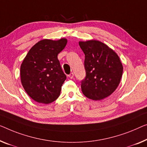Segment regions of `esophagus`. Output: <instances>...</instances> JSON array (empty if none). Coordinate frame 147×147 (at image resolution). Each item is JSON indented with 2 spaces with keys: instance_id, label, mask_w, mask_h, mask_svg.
I'll use <instances>...</instances> for the list:
<instances>
[{
  "instance_id": "esophagus-1",
  "label": "esophagus",
  "mask_w": 147,
  "mask_h": 147,
  "mask_svg": "<svg viewBox=\"0 0 147 147\" xmlns=\"http://www.w3.org/2000/svg\"><path fill=\"white\" fill-rule=\"evenodd\" d=\"M68 76H69V77L71 78V79H73V77H74V73H71V74L68 75Z\"/></svg>"
}]
</instances>
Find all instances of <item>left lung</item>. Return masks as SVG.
Segmentation results:
<instances>
[{
  "label": "left lung",
  "instance_id": "1",
  "mask_svg": "<svg viewBox=\"0 0 147 147\" xmlns=\"http://www.w3.org/2000/svg\"><path fill=\"white\" fill-rule=\"evenodd\" d=\"M78 43L85 55L86 77L81 82L83 94L93 100L104 99L119 86L123 69L121 60L112 49L100 41Z\"/></svg>",
  "mask_w": 147,
  "mask_h": 147
}]
</instances>
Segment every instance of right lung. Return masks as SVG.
Here are the masks:
<instances>
[{"instance_id": "right-lung-1", "label": "right lung", "mask_w": 147, "mask_h": 147, "mask_svg": "<svg viewBox=\"0 0 147 147\" xmlns=\"http://www.w3.org/2000/svg\"><path fill=\"white\" fill-rule=\"evenodd\" d=\"M67 39H45L30 49L20 67L22 84L34 101L50 104L58 98L67 76L57 55L64 49Z\"/></svg>"}]
</instances>
